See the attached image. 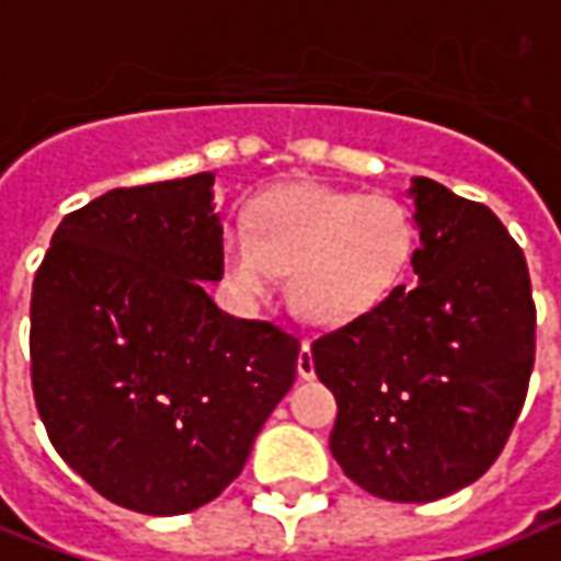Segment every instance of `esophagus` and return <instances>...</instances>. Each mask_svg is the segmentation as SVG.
<instances>
[{"mask_svg":"<svg viewBox=\"0 0 561 561\" xmlns=\"http://www.w3.org/2000/svg\"><path fill=\"white\" fill-rule=\"evenodd\" d=\"M297 374L304 376V379H312V376H316V364H312V352H309L307 340H304L300 355H297Z\"/></svg>","mask_w":561,"mask_h":561,"instance_id":"esophagus-1","label":"esophagus"}]
</instances>
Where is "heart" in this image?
Masks as SVG:
<instances>
[{
  "instance_id": "b5f03b06",
  "label": "heart",
  "mask_w": 561,
  "mask_h": 561,
  "mask_svg": "<svg viewBox=\"0 0 561 561\" xmlns=\"http://www.w3.org/2000/svg\"><path fill=\"white\" fill-rule=\"evenodd\" d=\"M416 230L398 199L336 187H276L227 240V273L245 294H264L288 270V300L307 321L334 324L374 309L403 279Z\"/></svg>"
}]
</instances>
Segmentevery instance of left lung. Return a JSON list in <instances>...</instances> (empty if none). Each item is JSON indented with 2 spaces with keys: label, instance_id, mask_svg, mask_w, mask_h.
Here are the masks:
<instances>
[{
  "label": "left lung",
  "instance_id": "obj_1",
  "mask_svg": "<svg viewBox=\"0 0 561 561\" xmlns=\"http://www.w3.org/2000/svg\"><path fill=\"white\" fill-rule=\"evenodd\" d=\"M416 288L312 340L334 391L331 453L386 501H434L483 477L511 437L535 367L523 249L483 203L413 179Z\"/></svg>",
  "mask_w": 561,
  "mask_h": 561
}]
</instances>
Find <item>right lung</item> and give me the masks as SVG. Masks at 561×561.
<instances>
[{
    "label": "right lung",
    "mask_w": 561,
    "mask_h": 561,
    "mask_svg": "<svg viewBox=\"0 0 561 561\" xmlns=\"http://www.w3.org/2000/svg\"><path fill=\"white\" fill-rule=\"evenodd\" d=\"M213 182L90 199L33 282L30 367L50 444L103 499L148 516L218 499L297 376V336L206 294L225 276Z\"/></svg>",
    "instance_id": "obj_1"
}]
</instances>
